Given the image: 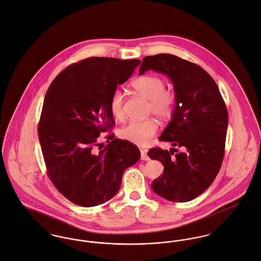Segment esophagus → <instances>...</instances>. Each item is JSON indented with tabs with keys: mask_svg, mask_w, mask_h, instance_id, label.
Listing matches in <instances>:
<instances>
[{
	"mask_svg": "<svg viewBox=\"0 0 261 261\" xmlns=\"http://www.w3.org/2000/svg\"><path fill=\"white\" fill-rule=\"evenodd\" d=\"M141 159H142V161H148L149 160V158L147 156L146 150L143 149V148H141Z\"/></svg>",
	"mask_w": 261,
	"mask_h": 261,
	"instance_id": "obj_1",
	"label": "esophagus"
}]
</instances>
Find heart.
Listing matches in <instances>:
<instances>
[{"label":"heart","mask_w":261,"mask_h":261,"mask_svg":"<svg viewBox=\"0 0 261 261\" xmlns=\"http://www.w3.org/2000/svg\"><path fill=\"white\" fill-rule=\"evenodd\" d=\"M132 88L137 94L148 100V114H152L161 120H166L172 116L176 97L172 92L166 91L163 79L153 74L142 75L133 81ZM109 108L114 119H123V93L120 90H116L111 95ZM156 132V121L149 119L128 122L119 128V136L121 140L142 146L148 144Z\"/></svg>","instance_id":"heart-1"}]
</instances>
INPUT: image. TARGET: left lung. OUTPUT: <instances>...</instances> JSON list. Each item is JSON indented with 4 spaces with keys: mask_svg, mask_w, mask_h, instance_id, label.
I'll use <instances>...</instances> for the list:
<instances>
[{
    "mask_svg": "<svg viewBox=\"0 0 261 261\" xmlns=\"http://www.w3.org/2000/svg\"><path fill=\"white\" fill-rule=\"evenodd\" d=\"M148 70L167 75L176 97L171 120L160 140L182 148L173 156L171 149L148 150L151 160L165 166L151 189L167 200L187 202L207 190L220 169L227 110L214 79L199 66L174 55L160 54L142 60L139 73Z\"/></svg>",
    "mask_w": 261,
    "mask_h": 261,
    "instance_id": "left-lung-1",
    "label": "left lung"
}]
</instances>
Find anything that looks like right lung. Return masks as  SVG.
Wrapping results in <instances>:
<instances>
[{"mask_svg": "<svg viewBox=\"0 0 261 261\" xmlns=\"http://www.w3.org/2000/svg\"><path fill=\"white\" fill-rule=\"evenodd\" d=\"M140 60L89 58L72 64L50 84L38 134L47 174L74 204H101L119 191L123 171L137 164L141 151L132 142L101 133L115 125L109 108L112 94L126 82Z\"/></svg>", "mask_w": 261, "mask_h": 261, "instance_id": "1", "label": "right lung"}]
</instances>
